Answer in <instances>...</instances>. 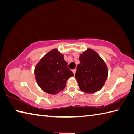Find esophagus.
I'll list each match as a JSON object with an SVG mask.
<instances>
[{"mask_svg": "<svg viewBox=\"0 0 134 134\" xmlns=\"http://www.w3.org/2000/svg\"><path fill=\"white\" fill-rule=\"evenodd\" d=\"M72 72H73V74L75 75V72H76V69H74V70H72Z\"/></svg>", "mask_w": 134, "mask_h": 134, "instance_id": "esophagus-1", "label": "esophagus"}]
</instances>
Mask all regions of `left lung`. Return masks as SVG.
<instances>
[{
	"label": "left lung",
	"instance_id": "obj_1",
	"mask_svg": "<svg viewBox=\"0 0 134 134\" xmlns=\"http://www.w3.org/2000/svg\"><path fill=\"white\" fill-rule=\"evenodd\" d=\"M75 78L81 91L92 94L103 88L108 77V68L96 51L87 48L80 54Z\"/></svg>",
	"mask_w": 134,
	"mask_h": 134
}]
</instances>
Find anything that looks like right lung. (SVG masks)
<instances>
[{"label": "right lung", "instance_id": "add662e5", "mask_svg": "<svg viewBox=\"0 0 134 134\" xmlns=\"http://www.w3.org/2000/svg\"><path fill=\"white\" fill-rule=\"evenodd\" d=\"M35 75L41 89L49 94L56 95L65 88L67 80L74 74L67 68L64 55L54 48L36 65Z\"/></svg>", "mask_w": 134, "mask_h": 134}]
</instances>
